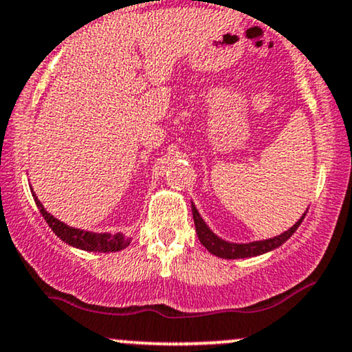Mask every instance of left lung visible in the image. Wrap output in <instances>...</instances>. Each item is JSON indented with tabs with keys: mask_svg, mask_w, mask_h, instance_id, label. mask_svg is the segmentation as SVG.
<instances>
[{
	"mask_svg": "<svg viewBox=\"0 0 352 352\" xmlns=\"http://www.w3.org/2000/svg\"><path fill=\"white\" fill-rule=\"evenodd\" d=\"M308 212V210H306ZM306 212L302 213V217L292 228H288L286 232H283L281 235H276L268 240H260V241H250V243H232V241L223 240V238L217 236L212 230L208 228V225L205 223L204 218L200 217L199 210L192 201V213H193V221H195V230L197 235H199L200 243L208 250L210 253L215 254L218 258H225V260H238V258H252L258 256V254H263L272 252V250L278 248L288 240L289 236L296 232L298 227L301 225L302 218H305Z\"/></svg>",
	"mask_w": 352,
	"mask_h": 352,
	"instance_id": "left-lung-1",
	"label": "left lung"
}]
</instances>
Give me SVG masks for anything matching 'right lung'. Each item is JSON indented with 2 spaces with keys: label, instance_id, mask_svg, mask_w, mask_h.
Returning <instances> with one entry per match:
<instances>
[{
  "label": "right lung",
  "instance_id": "add662e5",
  "mask_svg": "<svg viewBox=\"0 0 352 352\" xmlns=\"http://www.w3.org/2000/svg\"><path fill=\"white\" fill-rule=\"evenodd\" d=\"M34 201L38 205L39 212L46 220V223L50 225L52 232L58 235L64 243L74 246V248L84 250V252H99V253H114L120 252V250L127 248L131 245V238L124 233H94V232H86V230H79L69 225L63 223L46 212V208L43 207L41 201L38 200L36 193L33 192Z\"/></svg>",
  "mask_w": 352,
  "mask_h": 352
}]
</instances>
